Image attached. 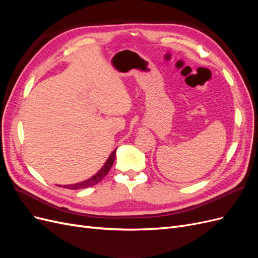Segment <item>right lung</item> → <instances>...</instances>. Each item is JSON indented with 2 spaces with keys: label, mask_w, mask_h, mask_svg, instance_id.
Here are the masks:
<instances>
[{
  "label": "right lung",
  "mask_w": 258,
  "mask_h": 258,
  "mask_svg": "<svg viewBox=\"0 0 258 258\" xmlns=\"http://www.w3.org/2000/svg\"><path fill=\"white\" fill-rule=\"evenodd\" d=\"M116 150L117 148H115V150L111 153L110 157L107 158L103 167L101 168L95 175L91 176L88 179H86V181H82L80 183H75V184H71V185H64L62 187H64V188H68V189H83V188H87V187L95 186L100 181H102L103 177L108 173V171H110L111 167L113 166L114 160H115V156H116Z\"/></svg>",
  "instance_id": "right-lung-1"
}]
</instances>
